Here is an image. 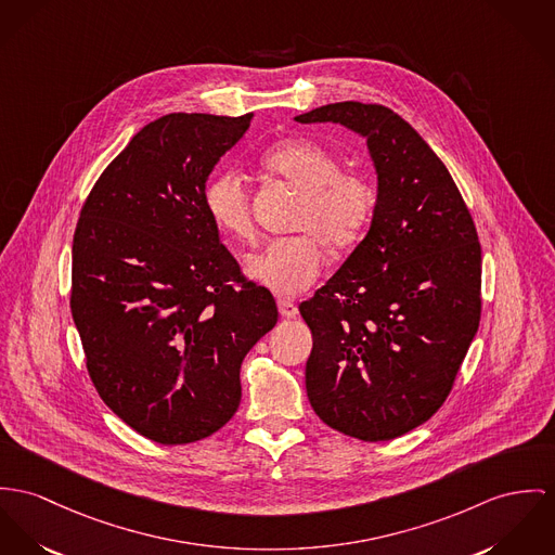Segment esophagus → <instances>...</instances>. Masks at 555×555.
<instances>
[{"mask_svg":"<svg viewBox=\"0 0 555 555\" xmlns=\"http://www.w3.org/2000/svg\"><path fill=\"white\" fill-rule=\"evenodd\" d=\"M276 304H279V312H281L283 319H294V317H298V306H296L292 299H279Z\"/></svg>","mask_w":555,"mask_h":555,"instance_id":"34e87169","label":"esophagus"}]
</instances>
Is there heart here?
Segmentation results:
<instances>
[{
    "label": "heart",
    "mask_w": 555,
    "mask_h": 555,
    "mask_svg": "<svg viewBox=\"0 0 555 555\" xmlns=\"http://www.w3.org/2000/svg\"><path fill=\"white\" fill-rule=\"evenodd\" d=\"M261 167L304 192L294 228L301 234L270 241L247 259V274L276 296L306 292L332 251L352 247L365 232L376 192L367 177L341 171L340 158L310 139H285L261 154ZM203 205L215 228L236 241L254 238L251 196L234 171L215 172L203 190Z\"/></svg>",
    "instance_id": "obj_1"
}]
</instances>
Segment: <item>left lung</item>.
<instances>
[{"label": "left lung", "instance_id": "8db88e82", "mask_svg": "<svg viewBox=\"0 0 555 555\" xmlns=\"http://www.w3.org/2000/svg\"><path fill=\"white\" fill-rule=\"evenodd\" d=\"M296 122L359 132L378 175L365 238L299 304L312 332L308 401L327 427L388 441L443 405L477 334V230L446 165L392 109L341 101Z\"/></svg>", "mask_w": 555, "mask_h": 555}]
</instances>
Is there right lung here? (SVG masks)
Instances as JSON below:
<instances>
[{
	"label": "right lung",
	"instance_id": "1",
	"mask_svg": "<svg viewBox=\"0 0 555 555\" xmlns=\"http://www.w3.org/2000/svg\"><path fill=\"white\" fill-rule=\"evenodd\" d=\"M254 114H169L141 128L86 198L72 314L88 376L143 437L181 446L241 403V363L279 321L272 294L219 243L203 190Z\"/></svg>",
	"mask_w": 555,
	"mask_h": 555
}]
</instances>
